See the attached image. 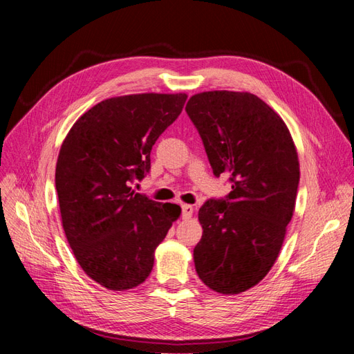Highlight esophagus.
Segmentation results:
<instances>
[{
  "instance_id": "1",
  "label": "esophagus",
  "mask_w": 354,
  "mask_h": 354,
  "mask_svg": "<svg viewBox=\"0 0 354 354\" xmlns=\"http://www.w3.org/2000/svg\"><path fill=\"white\" fill-rule=\"evenodd\" d=\"M193 216V207L189 204H183V219H190Z\"/></svg>"
}]
</instances>
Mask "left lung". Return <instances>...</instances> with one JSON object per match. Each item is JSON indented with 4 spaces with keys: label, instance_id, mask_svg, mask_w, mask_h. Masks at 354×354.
<instances>
[{
    "label": "left lung",
    "instance_id": "obj_1",
    "mask_svg": "<svg viewBox=\"0 0 354 354\" xmlns=\"http://www.w3.org/2000/svg\"><path fill=\"white\" fill-rule=\"evenodd\" d=\"M185 111L213 173L232 183L227 198L199 209L194 268L209 289L236 295L259 284L280 254L295 212L297 147L281 117L251 93H199Z\"/></svg>",
    "mask_w": 354,
    "mask_h": 354
}]
</instances>
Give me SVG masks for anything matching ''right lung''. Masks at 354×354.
<instances>
[{"mask_svg": "<svg viewBox=\"0 0 354 354\" xmlns=\"http://www.w3.org/2000/svg\"><path fill=\"white\" fill-rule=\"evenodd\" d=\"M187 94L112 97L86 111L61 146L56 190L62 227L80 268L109 290L137 288L155 250L181 214L132 190L150 170V150L181 114Z\"/></svg>", "mask_w": 354, "mask_h": 354, "instance_id": "add662e5", "label": "right lung"}]
</instances>
